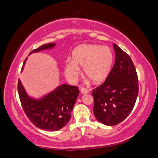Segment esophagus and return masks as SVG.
Listing matches in <instances>:
<instances>
[{
  "label": "esophagus",
  "instance_id": "1",
  "mask_svg": "<svg viewBox=\"0 0 158 158\" xmlns=\"http://www.w3.org/2000/svg\"><path fill=\"white\" fill-rule=\"evenodd\" d=\"M80 91H81V93L82 94H86L89 92V91L85 88H81V90Z\"/></svg>",
  "mask_w": 158,
  "mask_h": 158
}]
</instances>
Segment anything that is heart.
Here are the masks:
<instances>
[{
	"label": "heart",
	"instance_id": "heart-1",
	"mask_svg": "<svg viewBox=\"0 0 158 158\" xmlns=\"http://www.w3.org/2000/svg\"><path fill=\"white\" fill-rule=\"evenodd\" d=\"M114 62V54L107 46L97 44H81L72 52V60L64 64V73L69 81H75L84 67L85 76L95 84H101L110 74Z\"/></svg>",
	"mask_w": 158,
	"mask_h": 158
}]
</instances>
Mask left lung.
I'll return each instance as SVG.
<instances>
[{
    "instance_id": "1",
    "label": "left lung",
    "mask_w": 158,
    "mask_h": 158,
    "mask_svg": "<svg viewBox=\"0 0 158 158\" xmlns=\"http://www.w3.org/2000/svg\"><path fill=\"white\" fill-rule=\"evenodd\" d=\"M115 61L103 84L93 90L94 114L99 123L116 125L125 119L138 95V78L131 58L113 44Z\"/></svg>"
}]
</instances>
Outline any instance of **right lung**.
I'll return each mask as SVG.
<instances>
[{
  "instance_id": "1",
  "label": "right lung",
  "mask_w": 158,
  "mask_h": 158,
  "mask_svg": "<svg viewBox=\"0 0 158 158\" xmlns=\"http://www.w3.org/2000/svg\"><path fill=\"white\" fill-rule=\"evenodd\" d=\"M55 46V43L44 44L32 51L28 56L44 50L52 49ZM26 60L27 58L24 61L22 70ZM18 92L22 107L30 121L37 127L48 131H57L68 123L79 94L77 86L63 84L36 99L28 94L20 79L18 83Z\"/></svg>"
}]
</instances>
